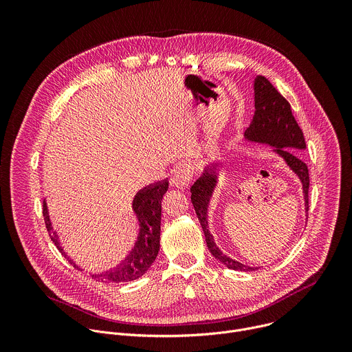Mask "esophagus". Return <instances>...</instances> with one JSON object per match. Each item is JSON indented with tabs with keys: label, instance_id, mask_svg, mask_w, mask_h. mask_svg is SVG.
<instances>
[{
	"label": "esophagus",
	"instance_id": "esophagus-1",
	"mask_svg": "<svg viewBox=\"0 0 352 352\" xmlns=\"http://www.w3.org/2000/svg\"><path fill=\"white\" fill-rule=\"evenodd\" d=\"M192 177H193V166L188 164V163H184V164H179L174 168L171 184L174 186L182 189L190 182Z\"/></svg>",
	"mask_w": 352,
	"mask_h": 352
}]
</instances>
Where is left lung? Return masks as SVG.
Returning <instances> with one entry per match:
<instances>
[{
  "label": "left lung",
  "instance_id": "8db88e82",
  "mask_svg": "<svg viewBox=\"0 0 352 352\" xmlns=\"http://www.w3.org/2000/svg\"><path fill=\"white\" fill-rule=\"evenodd\" d=\"M255 90V114L250 125L245 131V139L276 147L273 152L277 153L285 164L295 173L302 184L305 199V210H309V171L307 164L298 156L299 150H305L307 143L302 129L295 121L291 106L278 93V90L262 75L256 76L254 83ZM217 166L216 163L205 167L204 174L190 186V200L195 208L196 216L205 232L208 248L212 255L231 270L254 272L258 267L242 265L230 256L224 255L217 248L213 235L209 231L208 208L213 190L217 185Z\"/></svg>",
  "mask_w": 352,
  "mask_h": 352
}]
</instances>
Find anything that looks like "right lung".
I'll list each match as a JSON object with an SVG mask.
<instances>
[{
	"instance_id": "1",
	"label": "right lung",
	"mask_w": 352,
	"mask_h": 352,
	"mask_svg": "<svg viewBox=\"0 0 352 352\" xmlns=\"http://www.w3.org/2000/svg\"><path fill=\"white\" fill-rule=\"evenodd\" d=\"M168 189V181H160L155 185H148L140 189L133 197L132 208L139 221L138 241L135 242L131 254L116 269H111L102 274H90L91 278L103 283H125L142 277L147 269L156 261L160 249V223H162V199ZM43 216L47 231L60 252L68 259V262L78 270H82L72 259L65 254L60 245L58 236L53 232L52 221H50L45 200L43 202Z\"/></svg>"
}]
</instances>
